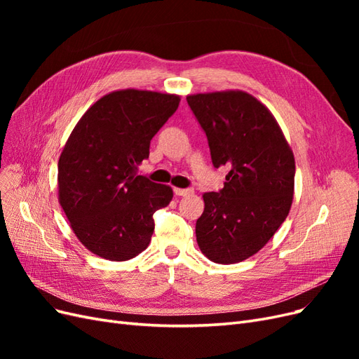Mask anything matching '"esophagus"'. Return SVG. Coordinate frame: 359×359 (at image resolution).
Returning <instances> with one entry per match:
<instances>
[{
    "label": "esophagus",
    "instance_id": "esophagus-1",
    "mask_svg": "<svg viewBox=\"0 0 359 359\" xmlns=\"http://www.w3.org/2000/svg\"><path fill=\"white\" fill-rule=\"evenodd\" d=\"M173 193H175L177 196H187V194L193 193V189H173Z\"/></svg>",
    "mask_w": 359,
    "mask_h": 359
}]
</instances>
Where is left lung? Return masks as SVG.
<instances>
[{"instance_id": "8db88e82", "label": "left lung", "mask_w": 359, "mask_h": 359, "mask_svg": "<svg viewBox=\"0 0 359 359\" xmlns=\"http://www.w3.org/2000/svg\"><path fill=\"white\" fill-rule=\"evenodd\" d=\"M208 139L212 166L229 168L222 190L203 194L196 222L202 253L215 264L253 256L283 224L295 181V158L266 107L244 91L187 97Z\"/></svg>"}]
</instances>
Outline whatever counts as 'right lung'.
<instances>
[{
  "label": "right lung",
  "mask_w": 359,
  "mask_h": 359,
  "mask_svg": "<svg viewBox=\"0 0 359 359\" xmlns=\"http://www.w3.org/2000/svg\"><path fill=\"white\" fill-rule=\"evenodd\" d=\"M178 104L172 94L115 91L73 128L58 161V196L74 235L91 253L121 262L148 247L153 215L173 193L137 175V165Z\"/></svg>",
  "instance_id": "right-lung-1"
}]
</instances>
